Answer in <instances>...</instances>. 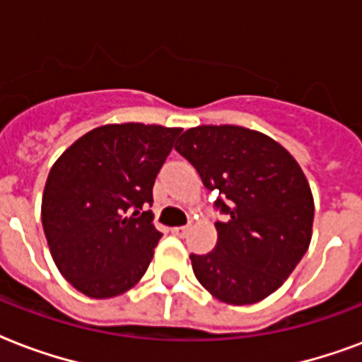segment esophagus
I'll use <instances>...</instances> for the list:
<instances>
[{
	"label": "esophagus",
	"instance_id": "34e87169",
	"mask_svg": "<svg viewBox=\"0 0 362 362\" xmlns=\"http://www.w3.org/2000/svg\"><path fill=\"white\" fill-rule=\"evenodd\" d=\"M187 232H189V226H173L172 234L177 238H185L187 236Z\"/></svg>",
	"mask_w": 362,
	"mask_h": 362
}]
</instances>
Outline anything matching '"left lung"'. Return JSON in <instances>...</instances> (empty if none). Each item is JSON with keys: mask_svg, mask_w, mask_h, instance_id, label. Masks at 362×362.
<instances>
[{"mask_svg": "<svg viewBox=\"0 0 362 362\" xmlns=\"http://www.w3.org/2000/svg\"><path fill=\"white\" fill-rule=\"evenodd\" d=\"M175 151L196 168L215 207L217 245L190 255L196 279L226 304H255L281 287L312 240L313 196L287 149L243 126H196Z\"/></svg>", "mask_w": 362, "mask_h": 362, "instance_id": "left-lung-1", "label": "left lung"}]
</instances>
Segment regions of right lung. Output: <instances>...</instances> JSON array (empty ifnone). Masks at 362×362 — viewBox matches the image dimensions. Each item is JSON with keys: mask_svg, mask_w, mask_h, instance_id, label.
Masks as SVG:
<instances>
[{"mask_svg": "<svg viewBox=\"0 0 362 362\" xmlns=\"http://www.w3.org/2000/svg\"><path fill=\"white\" fill-rule=\"evenodd\" d=\"M181 128L105 124L64 151L45 185L41 221L58 270L90 298H113L149 268L162 234L153 185Z\"/></svg>", "mask_w": 362, "mask_h": 362, "instance_id": "right-lung-1", "label": "right lung"}]
</instances>
